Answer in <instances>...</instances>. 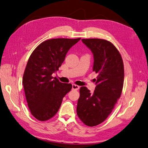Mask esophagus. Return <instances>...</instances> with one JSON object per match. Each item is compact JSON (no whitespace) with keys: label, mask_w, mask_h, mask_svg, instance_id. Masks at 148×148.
Here are the masks:
<instances>
[{"label":"esophagus","mask_w":148,"mask_h":148,"mask_svg":"<svg viewBox=\"0 0 148 148\" xmlns=\"http://www.w3.org/2000/svg\"><path fill=\"white\" fill-rule=\"evenodd\" d=\"M79 86L77 85H74V84H73L72 85V89L74 90H79Z\"/></svg>","instance_id":"esophagus-1"}]
</instances>
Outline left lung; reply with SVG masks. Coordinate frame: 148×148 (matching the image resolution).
I'll list each match as a JSON object with an SVG mask.
<instances>
[{
	"label": "left lung",
	"mask_w": 148,
	"mask_h": 148,
	"mask_svg": "<svg viewBox=\"0 0 148 148\" xmlns=\"http://www.w3.org/2000/svg\"><path fill=\"white\" fill-rule=\"evenodd\" d=\"M82 41L93 55V71L98 76L93 93L86 86L80 88L77 113L85 125L95 126L108 118L120 97L124 66L120 53L111 42L99 38Z\"/></svg>",
	"instance_id": "left-lung-1"
}]
</instances>
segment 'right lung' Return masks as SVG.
Returning <instances> with one entry per match:
<instances>
[{
	"mask_svg": "<svg viewBox=\"0 0 148 148\" xmlns=\"http://www.w3.org/2000/svg\"><path fill=\"white\" fill-rule=\"evenodd\" d=\"M79 40H48L31 54L22 83L30 112L38 120L44 121L54 116L63 97L72 88L71 84L62 83L51 75L58 70L70 48Z\"/></svg>",
	"mask_w": 148,
	"mask_h": 148,
	"instance_id": "right-lung-1",
	"label": "right lung"
}]
</instances>
